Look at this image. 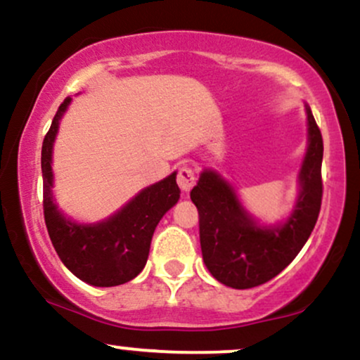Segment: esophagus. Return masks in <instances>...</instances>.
Wrapping results in <instances>:
<instances>
[{"mask_svg":"<svg viewBox=\"0 0 360 360\" xmlns=\"http://www.w3.org/2000/svg\"><path fill=\"white\" fill-rule=\"evenodd\" d=\"M194 183H196V176H194L193 169L189 166L179 167V172H177V184L183 189V193L191 191Z\"/></svg>","mask_w":360,"mask_h":360,"instance_id":"esophagus-1","label":"esophagus"}]
</instances>
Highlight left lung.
<instances>
[{
	"label": "left lung",
	"instance_id": "left-lung-1",
	"mask_svg": "<svg viewBox=\"0 0 360 360\" xmlns=\"http://www.w3.org/2000/svg\"><path fill=\"white\" fill-rule=\"evenodd\" d=\"M307 111V150L298 171V196L284 220L264 223L242 203L238 191L214 169H203L191 189L200 213V242L206 269L218 283L249 289L276 278L303 249L321 205L323 140Z\"/></svg>",
	"mask_w": 360,
	"mask_h": 360
}]
</instances>
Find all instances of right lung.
<instances>
[{
  "instance_id": "right-lung-1",
  "label": "right lung",
  "mask_w": 360,
  "mask_h": 360,
  "mask_svg": "<svg viewBox=\"0 0 360 360\" xmlns=\"http://www.w3.org/2000/svg\"><path fill=\"white\" fill-rule=\"evenodd\" d=\"M68 96L57 110L42 146L44 214L53 249L76 278L96 288L128 283L142 272L148 259L152 235L162 217L179 201L174 171L164 179L140 189L110 217L98 221H76L53 198L52 157L60 120L71 105Z\"/></svg>"
}]
</instances>
